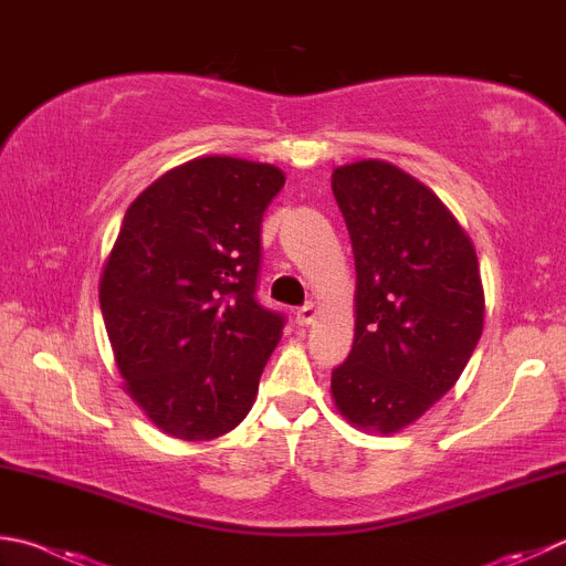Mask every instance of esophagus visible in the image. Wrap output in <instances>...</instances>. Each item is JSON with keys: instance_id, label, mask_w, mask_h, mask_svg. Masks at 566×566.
Masks as SVG:
<instances>
[{"instance_id": "esophagus-1", "label": "esophagus", "mask_w": 566, "mask_h": 566, "mask_svg": "<svg viewBox=\"0 0 566 566\" xmlns=\"http://www.w3.org/2000/svg\"><path fill=\"white\" fill-rule=\"evenodd\" d=\"M316 318V304L314 302H306L304 306H300V312H296V322H300L302 326L312 324Z\"/></svg>"}]
</instances>
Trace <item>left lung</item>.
Returning <instances> with one entry per match:
<instances>
[{"mask_svg":"<svg viewBox=\"0 0 566 566\" xmlns=\"http://www.w3.org/2000/svg\"><path fill=\"white\" fill-rule=\"evenodd\" d=\"M356 262L352 354L332 371L334 403L371 433H398L443 398L485 318L475 248L423 182L384 160L334 170Z\"/></svg>","mask_w":566,"mask_h":566,"instance_id":"left-lung-1","label":"left lung"}]
</instances>
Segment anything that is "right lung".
<instances>
[{
  "mask_svg": "<svg viewBox=\"0 0 566 566\" xmlns=\"http://www.w3.org/2000/svg\"><path fill=\"white\" fill-rule=\"evenodd\" d=\"M284 172L195 158L143 190L101 274L130 398L168 436L210 440L250 413L284 314L256 302L262 218Z\"/></svg>",
  "mask_w": 566,
  "mask_h": 566,
  "instance_id": "obj_1",
  "label": "right lung"
}]
</instances>
